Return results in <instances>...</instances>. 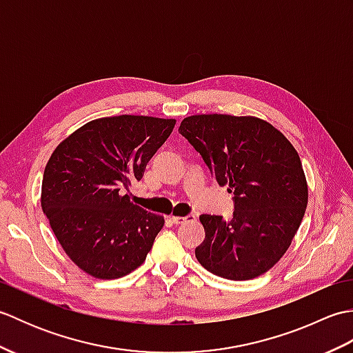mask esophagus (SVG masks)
Returning <instances> with one entry per match:
<instances>
[{
  "instance_id": "34e87169",
  "label": "esophagus",
  "mask_w": 353,
  "mask_h": 353,
  "mask_svg": "<svg viewBox=\"0 0 353 353\" xmlns=\"http://www.w3.org/2000/svg\"><path fill=\"white\" fill-rule=\"evenodd\" d=\"M196 216L194 215H186V216H179V215H171V221L174 224H183L186 221H194Z\"/></svg>"
}]
</instances>
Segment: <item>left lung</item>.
<instances>
[{
    "mask_svg": "<svg viewBox=\"0 0 353 353\" xmlns=\"http://www.w3.org/2000/svg\"><path fill=\"white\" fill-rule=\"evenodd\" d=\"M183 137L220 186L235 196L229 221L203 214L196 258L208 272L249 281L268 272L291 245L308 205V183L294 145L258 117L203 114L183 118Z\"/></svg>",
    "mask_w": 353,
    "mask_h": 353,
    "instance_id": "8db88e82",
    "label": "left lung"
}]
</instances>
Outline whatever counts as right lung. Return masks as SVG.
<instances>
[{"instance_id": "add662e5", "label": "right lung", "mask_w": 353, "mask_h": 353, "mask_svg": "<svg viewBox=\"0 0 353 353\" xmlns=\"http://www.w3.org/2000/svg\"><path fill=\"white\" fill-rule=\"evenodd\" d=\"M174 125V118H97L51 153L41 206L63 252L85 273L118 279L145 261L165 220L134 205L125 190L141 181Z\"/></svg>"}]
</instances>
